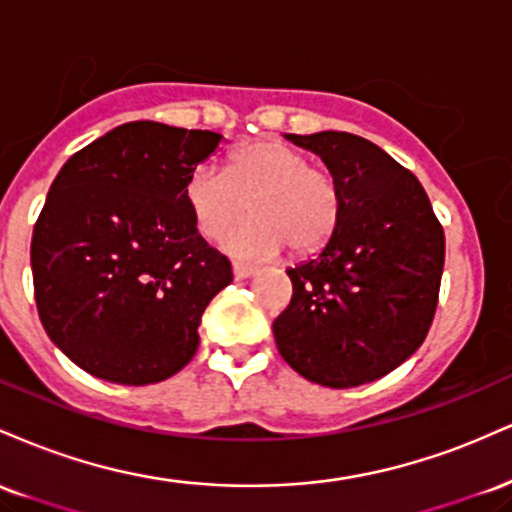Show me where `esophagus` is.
I'll use <instances>...</instances> for the list:
<instances>
[{
	"label": "esophagus",
	"instance_id": "obj_1",
	"mask_svg": "<svg viewBox=\"0 0 512 512\" xmlns=\"http://www.w3.org/2000/svg\"><path fill=\"white\" fill-rule=\"evenodd\" d=\"M252 274H257V267L243 262H233V276H236V279H248Z\"/></svg>",
	"mask_w": 512,
	"mask_h": 512
}]
</instances>
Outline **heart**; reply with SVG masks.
I'll return each mask as SVG.
<instances>
[{"mask_svg": "<svg viewBox=\"0 0 512 512\" xmlns=\"http://www.w3.org/2000/svg\"><path fill=\"white\" fill-rule=\"evenodd\" d=\"M182 195L204 238H219L250 204L255 219L223 238V248L238 257H274L284 248L293 257L317 255L330 245L344 211L337 173L276 139L233 149L223 173L197 166Z\"/></svg>", "mask_w": 512, "mask_h": 512, "instance_id": "heart-1", "label": "heart"}]
</instances>
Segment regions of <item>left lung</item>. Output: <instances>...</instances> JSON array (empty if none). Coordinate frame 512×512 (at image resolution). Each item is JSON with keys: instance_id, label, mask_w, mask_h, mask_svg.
<instances>
[{"instance_id": "obj_1", "label": "left lung", "mask_w": 512, "mask_h": 512, "mask_svg": "<svg viewBox=\"0 0 512 512\" xmlns=\"http://www.w3.org/2000/svg\"><path fill=\"white\" fill-rule=\"evenodd\" d=\"M289 139L337 173L344 211L330 245L286 272L293 296L274 320L276 346L317 385L373 383L407 361L431 330L443 226L419 178L368 139L349 132Z\"/></svg>"}]
</instances>
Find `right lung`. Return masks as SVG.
I'll use <instances>...</instances> for the list:
<instances>
[{
	"label": "right lung",
	"mask_w": 512,
	"mask_h": 512,
	"mask_svg": "<svg viewBox=\"0 0 512 512\" xmlns=\"http://www.w3.org/2000/svg\"><path fill=\"white\" fill-rule=\"evenodd\" d=\"M219 142L207 129L127 122L52 180L31 240L35 305L86 373L149 385L195 356L204 308L233 272L197 233L182 190Z\"/></svg>",
	"instance_id": "1"
}]
</instances>
